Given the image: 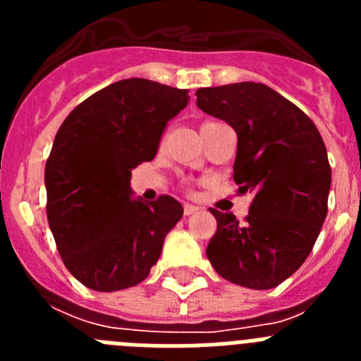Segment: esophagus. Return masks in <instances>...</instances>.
<instances>
[{
	"label": "esophagus",
	"mask_w": 361,
	"mask_h": 361,
	"mask_svg": "<svg viewBox=\"0 0 361 361\" xmlns=\"http://www.w3.org/2000/svg\"><path fill=\"white\" fill-rule=\"evenodd\" d=\"M199 212V208L197 206H193V204H184V215H193V213Z\"/></svg>",
	"instance_id": "1"
}]
</instances>
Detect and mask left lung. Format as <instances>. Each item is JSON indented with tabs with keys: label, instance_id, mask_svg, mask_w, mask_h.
I'll return each instance as SVG.
<instances>
[{
	"label": "left lung",
	"instance_id": "1",
	"mask_svg": "<svg viewBox=\"0 0 361 361\" xmlns=\"http://www.w3.org/2000/svg\"><path fill=\"white\" fill-rule=\"evenodd\" d=\"M195 95L200 110L237 132L233 178L240 193H253L245 224L209 209L216 233L208 260L242 288H276L305 262L327 215L324 139L304 111L262 82L199 88Z\"/></svg>",
	"mask_w": 361,
	"mask_h": 361
}]
</instances>
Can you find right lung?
<instances>
[{"label":"right lung","instance_id":"1","mask_svg":"<svg viewBox=\"0 0 361 361\" xmlns=\"http://www.w3.org/2000/svg\"><path fill=\"white\" fill-rule=\"evenodd\" d=\"M188 90L148 79L111 82L73 108L44 168L47 216L66 269L101 293L141 283L184 209L170 195L133 199L132 170L152 161Z\"/></svg>","mask_w":361,"mask_h":361}]
</instances>
